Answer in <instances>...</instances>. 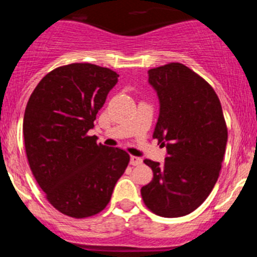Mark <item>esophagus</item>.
Wrapping results in <instances>:
<instances>
[{"label":"esophagus","instance_id":"1","mask_svg":"<svg viewBox=\"0 0 257 257\" xmlns=\"http://www.w3.org/2000/svg\"><path fill=\"white\" fill-rule=\"evenodd\" d=\"M130 163L133 166H140L143 163V160L142 158H139V157H135V156H131L130 158Z\"/></svg>","mask_w":257,"mask_h":257}]
</instances>
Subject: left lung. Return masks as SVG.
I'll use <instances>...</instances> for the list:
<instances>
[{
    "label": "left lung",
    "mask_w": 257,
    "mask_h": 257,
    "mask_svg": "<svg viewBox=\"0 0 257 257\" xmlns=\"http://www.w3.org/2000/svg\"><path fill=\"white\" fill-rule=\"evenodd\" d=\"M160 100L153 138L167 149L165 163L145 160L153 179L142 188L145 206L163 217L198 208L219 178L228 128L219 97L205 79L180 63L148 70Z\"/></svg>",
    "instance_id": "left-lung-1"
}]
</instances>
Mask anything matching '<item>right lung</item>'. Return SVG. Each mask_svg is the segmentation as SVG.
Instances as JSON below:
<instances>
[{
  "label": "right lung",
  "instance_id": "right-lung-1",
  "mask_svg": "<svg viewBox=\"0 0 257 257\" xmlns=\"http://www.w3.org/2000/svg\"><path fill=\"white\" fill-rule=\"evenodd\" d=\"M117 82L108 68L73 63L47 73L27 104L23 135L33 176L47 201L70 217L103 211L130 162L124 151L87 135Z\"/></svg>",
  "mask_w": 257,
  "mask_h": 257
}]
</instances>
